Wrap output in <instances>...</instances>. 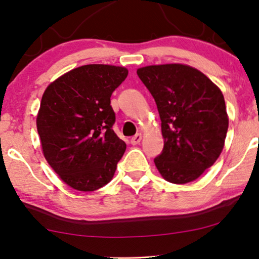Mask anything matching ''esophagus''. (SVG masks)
Segmentation results:
<instances>
[{"instance_id": "1", "label": "esophagus", "mask_w": 259, "mask_h": 259, "mask_svg": "<svg viewBox=\"0 0 259 259\" xmlns=\"http://www.w3.org/2000/svg\"><path fill=\"white\" fill-rule=\"evenodd\" d=\"M141 134L140 133H138V134H136V136L134 137H132V139H131V144L132 145H138L141 141Z\"/></svg>"}]
</instances>
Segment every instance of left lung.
<instances>
[{
	"mask_svg": "<svg viewBox=\"0 0 259 259\" xmlns=\"http://www.w3.org/2000/svg\"><path fill=\"white\" fill-rule=\"evenodd\" d=\"M138 76L153 97L161 120L164 148L154 158L158 171L173 184L196 180L221 155L229 118L222 92L190 66H147Z\"/></svg>",
	"mask_w": 259,
	"mask_h": 259,
	"instance_id": "obj_1",
	"label": "left lung"
}]
</instances>
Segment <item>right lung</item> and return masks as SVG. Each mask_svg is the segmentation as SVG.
<instances>
[{
	"mask_svg": "<svg viewBox=\"0 0 259 259\" xmlns=\"http://www.w3.org/2000/svg\"><path fill=\"white\" fill-rule=\"evenodd\" d=\"M128 70L86 65L63 74L45 91L36 126L48 164L77 191H95L109 183L126 151L113 131L111 95Z\"/></svg>",
	"mask_w": 259,
	"mask_h": 259,
	"instance_id": "obj_1",
	"label": "right lung"
}]
</instances>
